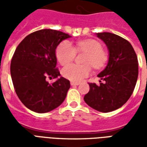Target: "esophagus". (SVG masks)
<instances>
[{"mask_svg":"<svg viewBox=\"0 0 147 147\" xmlns=\"http://www.w3.org/2000/svg\"><path fill=\"white\" fill-rule=\"evenodd\" d=\"M71 86H78V85H80V83H75V82H71Z\"/></svg>","mask_w":147,"mask_h":147,"instance_id":"esophagus-1","label":"esophagus"}]
</instances>
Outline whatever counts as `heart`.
<instances>
[{"mask_svg": "<svg viewBox=\"0 0 147 147\" xmlns=\"http://www.w3.org/2000/svg\"><path fill=\"white\" fill-rule=\"evenodd\" d=\"M76 52L86 53L83 63L86 64H69L62 69L63 76L73 82H80L89 76L91 72L90 64L94 68L99 69L104 67L108 61L106 52L102 49L100 42L94 39L79 41L75 47L70 42L64 41L57 46L56 57L60 64L66 65L73 61Z\"/></svg>", "mask_w": 147, "mask_h": 147, "instance_id": "1", "label": "heart"}]
</instances>
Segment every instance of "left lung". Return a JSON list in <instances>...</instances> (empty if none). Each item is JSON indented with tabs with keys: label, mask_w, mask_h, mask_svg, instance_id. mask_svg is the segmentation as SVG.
Wrapping results in <instances>:
<instances>
[{
	"label": "left lung",
	"mask_w": 147,
	"mask_h": 147,
	"mask_svg": "<svg viewBox=\"0 0 147 147\" xmlns=\"http://www.w3.org/2000/svg\"><path fill=\"white\" fill-rule=\"evenodd\" d=\"M97 37L105 42L109 53L108 64L98 75L104 81L100 84L89 83V92L84 101L95 110L109 113L120 108L130 98L135 89L139 64L132 45L115 34L98 33Z\"/></svg>",
	"instance_id": "1"
}]
</instances>
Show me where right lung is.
I'll list each match as a JSON object with an SVG mask.
<instances>
[{"mask_svg": "<svg viewBox=\"0 0 147 147\" xmlns=\"http://www.w3.org/2000/svg\"><path fill=\"white\" fill-rule=\"evenodd\" d=\"M70 35L59 30L43 29L27 35L19 44L11 61V76L15 90L27 108L38 113L53 110L62 104L70 82L60 77L52 84L46 78L56 79V49Z\"/></svg>", "mask_w": 147, "mask_h": 147, "instance_id": "add662e5", "label": "right lung"}]
</instances>
